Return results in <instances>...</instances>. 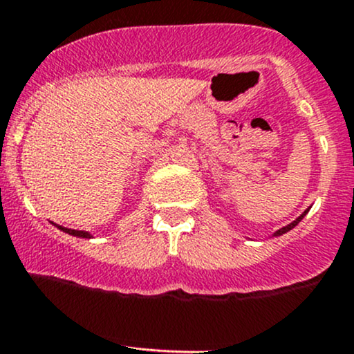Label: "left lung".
Instances as JSON below:
<instances>
[{"instance_id": "left-lung-1", "label": "left lung", "mask_w": 354, "mask_h": 354, "mask_svg": "<svg viewBox=\"0 0 354 354\" xmlns=\"http://www.w3.org/2000/svg\"><path fill=\"white\" fill-rule=\"evenodd\" d=\"M308 212H309V208H308V209H306V212H304V213H302V215H301V216H297V218H296V220H294V221H292V223H289V225H286V227L279 228V230H277V232H275V234H274V236H279V235H284V234H287V232H289V230H292V228H294V227H296V225L299 223V221H301L302 218H304V216H306V213H308Z\"/></svg>"}]
</instances>
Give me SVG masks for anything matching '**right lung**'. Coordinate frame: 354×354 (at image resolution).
Returning <instances> with one entry per match:
<instances>
[{
	"label": "right lung",
	"mask_w": 354,
	"mask_h": 354,
	"mask_svg": "<svg viewBox=\"0 0 354 354\" xmlns=\"http://www.w3.org/2000/svg\"><path fill=\"white\" fill-rule=\"evenodd\" d=\"M58 228H60L62 232H65V234L68 235H73V236H80V239H91V234L88 232H84V230H72V228H65V227H60V225H57Z\"/></svg>",
	"instance_id": "add662e5"
}]
</instances>
